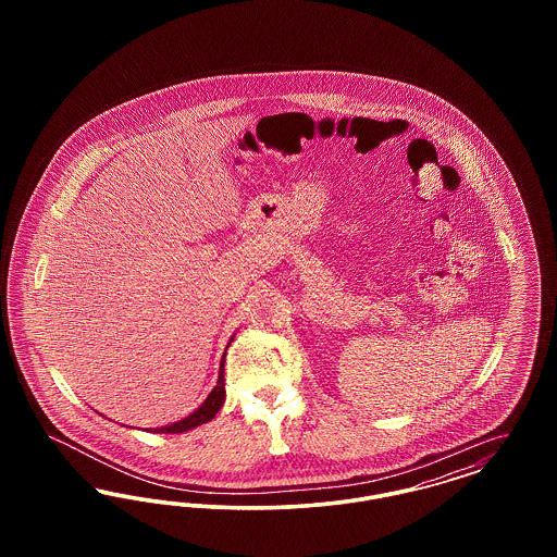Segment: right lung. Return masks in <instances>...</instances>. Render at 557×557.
<instances>
[{"mask_svg": "<svg viewBox=\"0 0 557 557\" xmlns=\"http://www.w3.org/2000/svg\"><path fill=\"white\" fill-rule=\"evenodd\" d=\"M234 341V338H232ZM230 341V343H232ZM223 363H225V355H223V359H221V368H219V380H216V386L212 388L211 395L205 398V403L194 411V413H189L187 418L184 420H180V422H173V424L169 425H160V428H150V432H157V434H177V432H187V430H191V428H196V425L207 424V422H211L212 418L219 413V409L223 407V403H225V375H223Z\"/></svg>", "mask_w": 557, "mask_h": 557, "instance_id": "add662e5", "label": "right lung"}]
</instances>
